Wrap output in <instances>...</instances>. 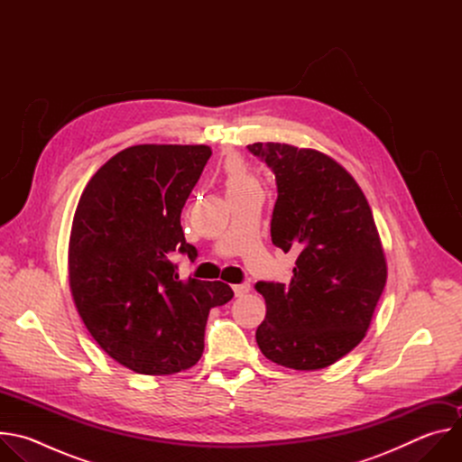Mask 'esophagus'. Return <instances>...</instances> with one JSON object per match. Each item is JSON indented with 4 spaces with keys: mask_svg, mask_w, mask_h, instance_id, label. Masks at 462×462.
Returning <instances> with one entry per match:
<instances>
[{
    "mask_svg": "<svg viewBox=\"0 0 462 462\" xmlns=\"http://www.w3.org/2000/svg\"><path fill=\"white\" fill-rule=\"evenodd\" d=\"M232 289H234L236 296H245L250 291V285L248 283H241V285H234Z\"/></svg>",
    "mask_w": 462,
    "mask_h": 462,
    "instance_id": "34e87169",
    "label": "esophagus"
}]
</instances>
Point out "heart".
I'll use <instances>...</instances> for the list:
<instances>
[{
	"instance_id": "heart-1",
	"label": "heart",
	"mask_w": 462,
	"mask_h": 462,
	"mask_svg": "<svg viewBox=\"0 0 462 462\" xmlns=\"http://www.w3.org/2000/svg\"><path fill=\"white\" fill-rule=\"evenodd\" d=\"M225 182L228 193L232 191H241L245 188H250L255 182L254 175L248 171L245 162L241 159H228L225 164Z\"/></svg>"
}]
</instances>
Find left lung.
I'll return each mask as SVG.
<instances>
[{"label": "left lung", "mask_w": 462, "mask_h": 462, "mask_svg": "<svg viewBox=\"0 0 462 462\" xmlns=\"http://www.w3.org/2000/svg\"><path fill=\"white\" fill-rule=\"evenodd\" d=\"M248 150L276 175L273 243L298 254L289 283H255L267 303L255 342L278 365L328 367L364 340L385 287L373 212L353 175L328 155L280 143Z\"/></svg>", "instance_id": "obj_1"}]
</instances>
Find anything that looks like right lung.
<instances>
[{
    "mask_svg": "<svg viewBox=\"0 0 462 462\" xmlns=\"http://www.w3.org/2000/svg\"><path fill=\"white\" fill-rule=\"evenodd\" d=\"M212 150L139 144L113 155L86 184L69 237V287L95 342L120 365L173 374L199 362L223 282H180L175 250L195 259L180 212Z\"/></svg>",
    "mask_w": 462,
    "mask_h": 462,
    "instance_id": "1",
    "label": "right lung"
}]
</instances>
